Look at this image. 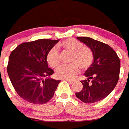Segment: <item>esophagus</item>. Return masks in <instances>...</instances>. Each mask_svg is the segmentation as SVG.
Masks as SVG:
<instances>
[{"label": "esophagus", "instance_id": "esophagus-1", "mask_svg": "<svg viewBox=\"0 0 129 129\" xmlns=\"http://www.w3.org/2000/svg\"><path fill=\"white\" fill-rule=\"evenodd\" d=\"M64 80H66V81H68V83H73V80H71V79H64Z\"/></svg>", "mask_w": 129, "mask_h": 129}]
</instances>
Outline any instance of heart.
<instances>
[{
	"mask_svg": "<svg viewBox=\"0 0 129 129\" xmlns=\"http://www.w3.org/2000/svg\"><path fill=\"white\" fill-rule=\"evenodd\" d=\"M63 52L72 54L69 66H61L56 70V75L60 79H71L79 74L81 67L83 70L87 69L93 61V53L87 47L83 46V43L69 38L57 45ZM46 61L50 67L56 68L60 65V54L57 47L50 48L46 55Z\"/></svg>",
	"mask_w": 129,
	"mask_h": 129,
	"instance_id": "1",
	"label": "heart"
}]
</instances>
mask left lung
Returning <instances> with one entry per match:
<instances>
[{"label":"left lung","instance_id":"8db88e82","mask_svg":"<svg viewBox=\"0 0 129 129\" xmlns=\"http://www.w3.org/2000/svg\"><path fill=\"white\" fill-rule=\"evenodd\" d=\"M77 39L87 46L93 53L94 61L81 81L83 89L76 96L85 103H94L105 99L115 88L120 77V61L112 48L88 37Z\"/></svg>","mask_w":129,"mask_h":129}]
</instances>
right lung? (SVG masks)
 I'll list each match as a JSON object with an SVG mask.
<instances>
[{
  "mask_svg": "<svg viewBox=\"0 0 129 129\" xmlns=\"http://www.w3.org/2000/svg\"><path fill=\"white\" fill-rule=\"evenodd\" d=\"M59 40L24 42L11 52L7 73L11 84L22 99L33 104H44L52 99L60 80L50 78L54 73L48 67L46 55Z\"/></svg>",
  "mask_w": 129,
  "mask_h": 129,
  "instance_id": "right-lung-1",
  "label": "right lung"
}]
</instances>
